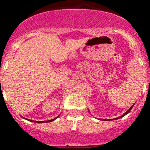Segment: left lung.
I'll use <instances>...</instances> for the list:
<instances>
[{
	"label": "left lung",
	"mask_w": 150,
	"mask_h": 150,
	"mask_svg": "<svg viewBox=\"0 0 150 150\" xmlns=\"http://www.w3.org/2000/svg\"><path fill=\"white\" fill-rule=\"evenodd\" d=\"M133 105H132V106L130 107V108H129V110H128V111H126V112L124 113L123 115H122V116H120V117H119V118H115V119H119V118H121V117H123L124 115H126V114H128V113L130 111H131V109H132V107H133ZM100 120H108V119H100ZM109 120H112V119H109Z\"/></svg>",
	"instance_id": "left-lung-1"
}]
</instances>
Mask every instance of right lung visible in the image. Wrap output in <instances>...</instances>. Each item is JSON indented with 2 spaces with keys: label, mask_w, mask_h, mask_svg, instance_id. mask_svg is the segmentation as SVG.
Segmentation results:
<instances>
[{
  "label": "right lung",
  "mask_w": 150,
  "mask_h": 150,
  "mask_svg": "<svg viewBox=\"0 0 150 150\" xmlns=\"http://www.w3.org/2000/svg\"><path fill=\"white\" fill-rule=\"evenodd\" d=\"M55 119H57V118H55ZM51 119V120H48V121H32V120H30V121L31 122H37V123H43V122H52V121H54V119Z\"/></svg>",
  "instance_id": "1"
}]
</instances>
